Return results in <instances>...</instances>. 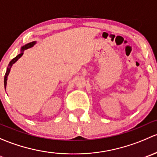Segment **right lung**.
Wrapping results in <instances>:
<instances>
[{
  "label": "right lung",
  "mask_w": 157,
  "mask_h": 157,
  "mask_svg": "<svg viewBox=\"0 0 157 157\" xmlns=\"http://www.w3.org/2000/svg\"><path fill=\"white\" fill-rule=\"evenodd\" d=\"M36 42H29V43L26 44V45H25L24 46L22 47V48H21V52H20V53L18 55H17V56H16L15 58H13V59L11 60L10 62L9 63L8 67H7V71H6L5 76H4V88L6 89V86H7V77H8L9 73H10V68H11V67H12L13 64L14 63H15L16 61H17V60L19 59V58H21L22 55H23V52H24V50H26V49H28V48H32V47H33V45H34L35 44H36Z\"/></svg>",
  "instance_id": "add662e5"
}]
</instances>
